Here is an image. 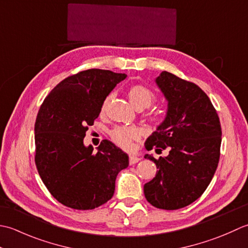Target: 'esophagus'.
I'll use <instances>...</instances> for the list:
<instances>
[{
	"label": "esophagus",
	"instance_id": "obj_1",
	"mask_svg": "<svg viewBox=\"0 0 248 248\" xmlns=\"http://www.w3.org/2000/svg\"><path fill=\"white\" fill-rule=\"evenodd\" d=\"M139 160H140V158L137 157V156H135V155H130V156H129V165L137 164Z\"/></svg>",
	"mask_w": 248,
	"mask_h": 248
}]
</instances>
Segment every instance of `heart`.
<instances>
[{"mask_svg": "<svg viewBox=\"0 0 248 248\" xmlns=\"http://www.w3.org/2000/svg\"><path fill=\"white\" fill-rule=\"evenodd\" d=\"M127 94L130 103L139 110L149 108L156 99V95L154 94L153 91L141 84H135L133 87H130L128 89ZM110 98L111 96H108L104 100L102 109H100L102 113H104L106 109H107ZM150 118L152 120L157 119L155 114H152ZM110 136L111 139L118 145H120L121 148L129 149L131 144H133V141L138 140L140 138L141 131L137 127H115L114 129L111 130Z\"/></svg>", "mask_w": 248, "mask_h": 248, "instance_id": "obj_1", "label": "heart"}]
</instances>
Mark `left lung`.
<instances>
[{
	"label": "left lung",
	"mask_w": 248,
	"mask_h": 248,
	"mask_svg": "<svg viewBox=\"0 0 248 248\" xmlns=\"http://www.w3.org/2000/svg\"><path fill=\"white\" fill-rule=\"evenodd\" d=\"M168 102L167 114L145 141V149H169L166 157H144L157 167L144 184L146 200L157 209L178 210L204 193L219 161L221 127L210 98L198 85L168 72L155 79Z\"/></svg>",
	"instance_id": "obj_1"
}]
</instances>
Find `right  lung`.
<instances>
[{"instance_id": "obj_1", "label": "right lung", "mask_w": 248, "mask_h": 248, "mask_svg": "<svg viewBox=\"0 0 248 248\" xmlns=\"http://www.w3.org/2000/svg\"><path fill=\"white\" fill-rule=\"evenodd\" d=\"M125 74L92 68L69 76L45 98L35 122V164L60 203L75 210L98 208L112 198L115 179L128 156L104 140L93 152L83 139L102 105Z\"/></svg>"}]
</instances>
